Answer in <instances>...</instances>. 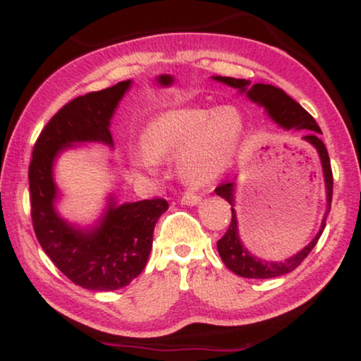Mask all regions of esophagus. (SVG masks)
Returning <instances> with one entry per match:
<instances>
[{
  "label": "esophagus",
  "mask_w": 361,
  "mask_h": 361,
  "mask_svg": "<svg viewBox=\"0 0 361 361\" xmlns=\"http://www.w3.org/2000/svg\"><path fill=\"white\" fill-rule=\"evenodd\" d=\"M180 202L184 205H197L200 202V197L197 194H192V192H184V195H182Z\"/></svg>",
  "instance_id": "1"
}]
</instances>
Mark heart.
Here are the masks:
<instances>
[{
	"mask_svg": "<svg viewBox=\"0 0 361 361\" xmlns=\"http://www.w3.org/2000/svg\"><path fill=\"white\" fill-rule=\"evenodd\" d=\"M243 131L236 108H182L157 116L142 135L145 164L182 152L179 169L192 184H209L221 176L233 157Z\"/></svg>",
	"mask_w": 361,
	"mask_h": 361,
	"instance_id": "heart-1",
	"label": "heart"
}]
</instances>
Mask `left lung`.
<instances>
[{"instance_id":"1","label":"left lung","mask_w":361,"mask_h":361,"mask_svg":"<svg viewBox=\"0 0 361 361\" xmlns=\"http://www.w3.org/2000/svg\"><path fill=\"white\" fill-rule=\"evenodd\" d=\"M215 80L224 82L226 85L238 88L241 92H246V97L251 98L258 105H263L268 110V115L278 123L279 126L286 128V130H305L304 140L310 142L315 149H317L320 161H322L324 167V179L325 187H327V210H325V216L322 225H320L319 233L315 238L300 250L298 255L290 256L286 261H264L256 258L250 253L248 250L243 248L238 236V225H236V215L233 209V182H221V184L215 189V194L220 195L231 205V221L226 233L216 241V248H219V255L221 261H224L226 268L233 271L235 274L241 276V278L248 279H269L278 278V276L288 274L294 271L302 261L307 258V255L314 250L317 241L322 235L325 228V221H327V215L330 212V204H332V194H334V174L332 167H330V157L327 152V147L320 140V128L310 113L304 110L298 102L293 100L283 88H278L274 85H266V83H255L250 87V82L245 78H231V77H215Z\"/></svg>"}]
</instances>
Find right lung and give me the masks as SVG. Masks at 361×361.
Segmentation results:
<instances>
[{"instance_id": "1", "label": "right lung", "mask_w": 361, "mask_h": 361, "mask_svg": "<svg viewBox=\"0 0 361 361\" xmlns=\"http://www.w3.org/2000/svg\"><path fill=\"white\" fill-rule=\"evenodd\" d=\"M130 83L120 82L63 105L39 135L29 166L31 219L39 245L62 274L88 290L121 289L141 274L152 248L156 221L169 209L161 197L120 207L110 202L100 226L92 231L75 230L54 210V157L72 142L111 145L110 118Z\"/></svg>"}]
</instances>
